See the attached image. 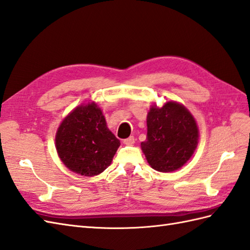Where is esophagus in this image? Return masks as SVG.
I'll return each instance as SVG.
<instances>
[{"label": "esophagus", "mask_w": 250, "mask_h": 250, "mask_svg": "<svg viewBox=\"0 0 250 250\" xmlns=\"http://www.w3.org/2000/svg\"><path fill=\"white\" fill-rule=\"evenodd\" d=\"M124 144L126 145V146H132V145L135 144V138H134V136L127 137V138L124 139Z\"/></svg>", "instance_id": "esophagus-1"}]
</instances>
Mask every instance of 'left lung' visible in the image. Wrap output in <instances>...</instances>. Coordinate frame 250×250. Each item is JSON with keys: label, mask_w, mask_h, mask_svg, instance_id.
Masks as SVG:
<instances>
[{"label": "left lung", "mask_w": 250, "mask_h": 250, "mask_svg": "<svg viewBox=\"0 0 250 250\" xmlns=\"http://www.w3.org/2000/svg\"><path fill=\"white\" fill-rule=\"evenodd\" d=\"M146 142L140 144L151 167L172 172L186 164L197 146L198 127L192 114L176 101L150 107Z\"/></svg>", "instance_id": "left-lung-1"}]
</instances>
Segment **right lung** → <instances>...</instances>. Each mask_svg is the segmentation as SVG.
Instances as JSON below:
<instances>
[{
  "label": "right lung",
  "mask_w": 250,
  "mask_h": 250,
  "mask_svg": "<svg viewBox=\"0 0 250 250\" xmlns=\"http://www.w3.org/2000/svg\"><path fill=\"white\" fill-rule=\"evenodd\" d=\"M120 140L107 129L95 102L81 104L62 120L56 133L57 153L70 171L95 176L111 165Z\"/></svg>",
  "instance_id": "obj_1"
}]
</instances>
